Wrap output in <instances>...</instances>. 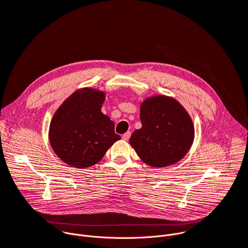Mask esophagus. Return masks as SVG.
I'll return each mask as SVG.
<instances>
[{
  "mask_svg": "<svg viewBox=\"0 0 248 248\" xmlns=\"http://www.w3.org/2000/svg\"><path fill=\"white\" fill-rule=\"evenodd\" d=\"M130 135H131V132H130V131H127V132H125V133L122 136V138H123L124 140H128L129 137H130Z\"/></svg>",
  "mask_w": 248,
  "mask_h": 248,
  "instance_id": "esophagus-1",
  "label": "esophagus"
}]
</instances>
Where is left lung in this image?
I'll return each mask as SVG.
<instances>
[{
    "label": "left lung",
    "mask_w": 248,
    "mask_h": 248,
    "mask_svg": "<svg viewBox=\"0 0 248 248\" xmlns=\"http://www.w3.org/2000/svg\"><path fill=\"white\" fill-rule=\"evenodd\" d=\"M142 127L130 136L129 143L139 158L154 168L172 165L188 152L194 138L192 121L172 98L154 96L140 106Z\"/></svg>",
    "instance_id": "left-lung-1"
}]
</instances>
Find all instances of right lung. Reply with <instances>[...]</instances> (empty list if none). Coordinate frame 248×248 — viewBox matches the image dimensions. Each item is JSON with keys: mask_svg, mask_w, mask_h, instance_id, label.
Masks as SVG:
<instances>
[{"mask_svg": "<svg viewBox=\"0 0 248 248\" xmlns=\"http://www.w3.org/2000/svg\"><path fill=\"white\" fill-rule=\"evenodd\" d=\"M105 93L92 88L77 90L55 113L49 130L50 143L58 157L75 168L98 163L121 139L115 124L101 112Z\"/></svg>", "mask_w": 248, "mask_h": 248, "instance_id": "add662e5", "label": "right lung"}]
</instances>
